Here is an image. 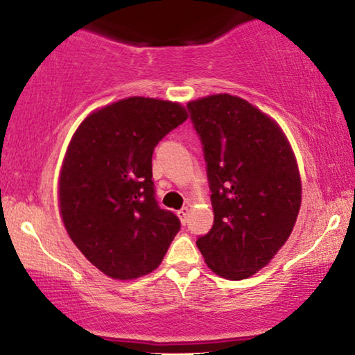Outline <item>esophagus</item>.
Segmentation results:
<instances>
[{
    "instance_id": "34e87169",
    "label": "esophagus",
    "mask_w": 355,
    "mask_h": 355,
    "mask_svg": "<svg viewBox=\"0 0 355 355\" xmlns=\"http://www.w3.org/2000/svg\"><path fill=\"white\" fill-rule=\"evenodd\" d=\"M189 207H182L181 210L178 211V216H179V220H181V223L182 225H186V221H187V216H189Z\"/></svg>"
}]
</instances>
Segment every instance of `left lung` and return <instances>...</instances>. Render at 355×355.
Returning <instances> with one entry per match:
<instances>
[{"label": "left lung", "instance_id": "8db88e82", "mask_svg": "<svg viewBox=\"0 0 355 355\" xmlns=\"http://www.w3.org/2000/svg\"><path fill=\"white\" fill-rule=\"evenodd\" d=\"M187 106L215 213L197 247L213 273L245 279L268 265L293 232L302 202L297 159L279 124L241 96L208 95Z\"/></svg>", "mask_w": 355, "mask_h": 355}]
</instances>
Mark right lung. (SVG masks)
I'll use <instances>...</instances> for the list:
<instances>
[{
	"label": "right lung",
	"instance_id": "add662e5",
	"mask_svg": "<svg viewBox=\"0 0 355 355\" xmlns=\"http://www.w3.org/2000/svg\"><path fill=\"white\" fill-rule=\"evenodd\" d=\"M187 118L178 101L129 96L92 111L67 145L58 181L61 220L77 249L110 278L152 273L181 230L155 200L152 155Z\"/></svg>",
	"mask_w": 355,
	"mask_h": 355
}]
</instances>
